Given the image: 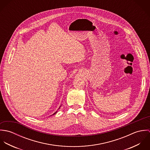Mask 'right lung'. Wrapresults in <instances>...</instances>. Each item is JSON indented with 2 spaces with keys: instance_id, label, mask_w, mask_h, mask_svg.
Wrapping results in <instances>:
<instances>
[{
  "instance_id": "add662e5",
  "label": "right lung",
  "mask_w": 150,
  "mask_h": 150,
  "mask_svg": "<svg viewBox=\"0 0 150 150\" xmlns=\"http://www.w3.org/2000/svg\"><path fill=\"white\" fill-rule=\"evenodd\" d=\"M61 106H60V107H61ZM60 107H59V108H60ZM57 112H58V111H56V112H54V114H52V115H54V114H56V113H57Z\"/></svg>"
}]
</instances>
